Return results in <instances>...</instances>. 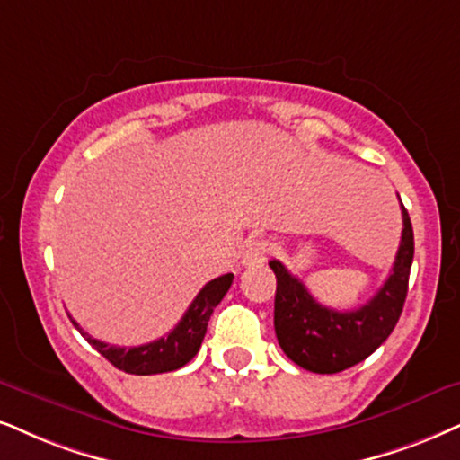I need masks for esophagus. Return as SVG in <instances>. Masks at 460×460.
<instances>
[{
	"mask_svg": "<svg viewBox=\"0 0 460 460\" xmlns=\"http://www.w3.org/2000/svg\"><path fill=\"white\" fill-rule=\"evenodd\" d=\"M267 254H270V243H267V240H250L242 252V265L252 267L265 263Z\"/></svg>",
	"mask_w": 460,
	"mask_h": 460,
	"instance_id": "esophagus-1",
	"label": "esophagus"
}]
</instances>
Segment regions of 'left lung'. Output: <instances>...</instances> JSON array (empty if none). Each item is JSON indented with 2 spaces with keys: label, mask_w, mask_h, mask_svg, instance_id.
I'll return each mask as SVG.
<instances>
[{
  "label": "left lung",
  "mask_w": 460,
  "mask_h": 460,
  "mask_svg": "<svg viewBox=\"0 0 460 460\" xmlns=\"http://www.w3.org/2000/svg\"><path fill=\"white\" fill-rule=\"evenodd\" d=\"M403 231L393 271L382 288L358 310L337 312L318 304L304 282L280 261H270L276 273L273 327L284 354L314 374H337L374 354L393 333L405 297L414 259V231L410 214L401 203Z\"/></svg>",
  "instance_id": "1"
}]
</instances>
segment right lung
Masks as SVG:
<instances>
[{
    "instance_id": "obj_1",
    "label": "right lung",
    "mask_w": 460,
    "mask_h": 460,
    "mask_svg": "<svg viewBox=\"0 0 460 460\" xmlns=\"http://www.w3.org/2000/svg\"><path fill=\"white\" fill-rule=\"evenodd\" d=\"M231 282H234V273H225V276L214 278V280L208 282L206 287L199 290V295L193 299V304L189 305V310L184 312L182 321L173 327V331H170L165 337H161V340H155L144 346H110L106 341L91 337L75 321L72 323L74 327L83 333L84 340L120 371L136 376H153L165 374V371H176L180 367H184V365L199 352L203 335H206L208 331V321H210L214 307L223 301Z\"/></svg>"
}]
</instances>
